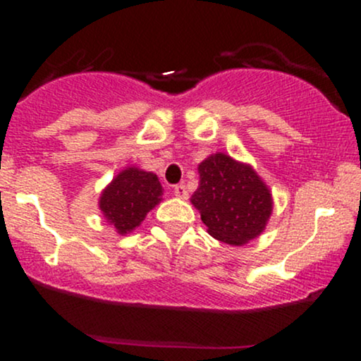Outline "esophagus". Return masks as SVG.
Wrapping results in <instances>:
<instances>
[{
    "mask_svg": "<svg viewBox=\"0 0 361 361\" xmlns=\"http://www.w3.org/2000/svg\"><path fill=\"white\" fill-rule=\"evenodd\" d=\"M173 193H175V197L183 198V200L188 197V190H186L185 185H176L175 188H173Z\"/></svg>",
    "mask_w": 361,
    "mask_h": 361,
    "instance_id": "esophagus-1",
    "label": "esophagus"
}]
</instances>
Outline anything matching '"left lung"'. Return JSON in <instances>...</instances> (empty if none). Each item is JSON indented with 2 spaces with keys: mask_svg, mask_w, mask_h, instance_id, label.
<instances>
[{
  "mask_svg": "<svg viewBox=\"0 0 361 361\" xmlns=\"http://www.w3.org/2000/svg\"><path fill=\"white\" fill-rule=\"evenodd\" d=\"M198 188L190 202L212 238L244 246L267 229L273 197L251 164L215 152L198 164Z\"/></svg>",
  "mask_w": 361,
  "mask_h": 361,
  "instance_id": "1",
  "label": "left lung"
}]
</instances>
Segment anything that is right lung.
I'll list each match as a JSON object with an SVG mask.
<instances>
[{"label":"right lung","mask_w":361,"mask_h":361,"mask_svg":"<svg viewBox=\"0 0 361 361\" xmlns=\"http://www.w3.org/2000/svg\"><path fill=\"white\" fill-rule=\"evenodd\" d=\"M161 200L163 186L154 173L127 166L102 190L98 207L115 233L126 235L139 227Z\"/></svg>","instance_id":"right-lung-1"}]
</instances>
